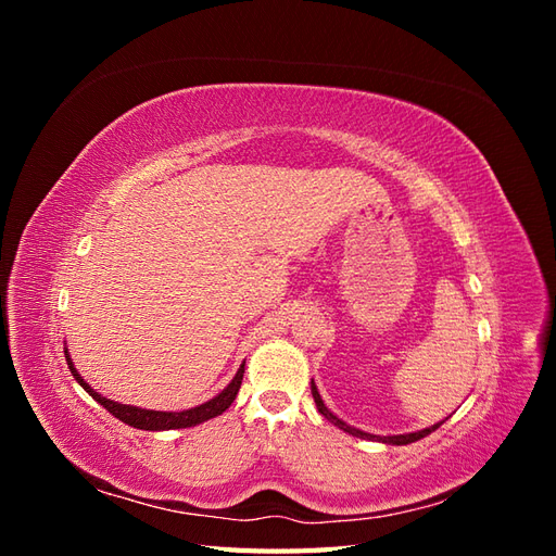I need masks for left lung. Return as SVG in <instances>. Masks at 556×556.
<instances>
[{
	"label": "left lung",
	"instance_id": "left-lung-1",
	"mask_svg": "<svg viewBox=\"0 0 556 556\" xmlns=\"http://www.w3.org/2000/svg\"><path fill=\"white\" fill-rule=\"evenodd\" d=\"M311 392H313V399H315V406H317L319 415H325L333 427H339V429H343L345 433L357 435V439H364V441H378V443H387V445H408V443H415V441H419V439H425V435H429L431 431L439 429V427L445 422V419H447V417H445L443 422H439V425H431V427H427V429H422V431L399 433V435H376V433H366V431H362V429L350 427L348 422H343L341 417H336V415L325 406V401H323V396H319V392H317V387H315V382H313V380H311Z\"/></svg>",
	"mask_w": 556,
	"mask_h": 556
}]
</instances>
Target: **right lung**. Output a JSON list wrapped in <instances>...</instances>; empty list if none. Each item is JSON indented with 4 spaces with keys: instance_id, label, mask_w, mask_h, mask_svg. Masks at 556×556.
Listing matches in <instances>:
<instances>
[{
    "instance_id": "add662e5",
    "label": "right lung",
    "mask_w": 556,
    "mask_h": 556,
    "mask_svg": "<svg viewBox=\"0 0 556 556\" xmlns=\"http://www.w3.org/2000/svg\"><path fill=\"white\" fill-rule=\"evenodd\" d=\"M64 357H66V364H70V371L76 378V382L99 403V406H104L113 417L121 419V422H125V425H129L134 429H143V431H169V429L197 427L201 422H206V419H213L217 415H223L231 406L233 399H237V394L241 390L243 371H245V362H243L241 368L237 371V376L231 378V382L225 387V390L217 394V396L208 399L206 403H201V406L180 410V413H176V410H148V408L127 406V403L111 401V399L102 396L99 392H94L92 387L86 380H83V376L76 371L70 350H66V348H64Z\"/></svg>"
}]
</instances>
